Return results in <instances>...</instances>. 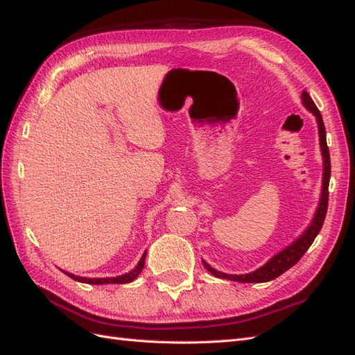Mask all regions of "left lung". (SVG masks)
Returning a JSON list of instances; mask_svg holds the SVG:
<instances>
[{"label": "left lung", "instance_id": "obj_1", "mask_svg": "<svg viewBox=\"0 0 355 355\" xmlns=\"http://www.w3.org/2000/svg\"><path fill=\"white\" fill-rule=\"evenodd\" d=\"M302 103L305 105V108L308 111H311L313 114L318 119V126H319V137H320V149H322V157H323V180H322V197L319 201L318 210H315V215L313 218L311 224L308 225V229L300 235L293 244H290L286 248H284L282 252H279L275 254L267 263L258 270L252 271V273L247 275H227V273H221L215 268L209 266L207 262L202 261L207 271H210L215 277H223V279H229V281H236V282H268L273 281L277 276H281L285 273L286 270L291 268L294 263H297L299 259L302 258L305 252L310 248L313 244L314 238L318 236V233L320 232L323 221H325L327 216V210H328V186H329V175H331V162H329V149L327 145V131H325V125H323L322 114L320 111L315 107V103L313 102L311 96L306 92L302 93Z\"/></svg>", "mask_w": 355, "mask_h": 355}]
</instances>
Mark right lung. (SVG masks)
Here are the masks:
<instances>
[{"instance_id": "1", "label": "right lung", "mask_w": 355, "mask_h": 355, "mask_svg": "<svg viewBox=\"0 0 355 355\" xmlns=\"http://www.w3.org/2000/svg\"><path fill=\"white\" fill-rule=\"evenodd\" d=\"M145 258H146V252L143 253V256L140 258L139 263L135 266L134 270L128 271V273L122 275V276H116V277H80V276H74L71 273H67V271H64V273L67 276H70L71 279H74V281L78 282H84V284H92V285H103V284H128V282H132L135 277H137L140 275V271L143 270V267H145Z\"/></svg>"}]
</instances>
